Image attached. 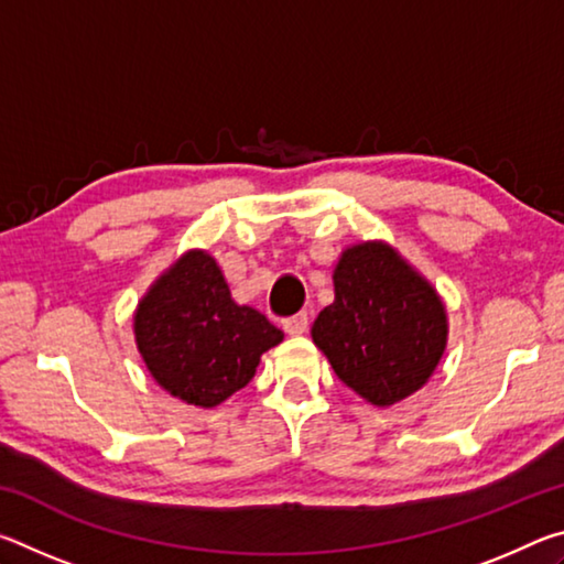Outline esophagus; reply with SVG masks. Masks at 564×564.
I'll return each mask as SVG.
<instances>
[{
	"label": "esophagus",
	"mask_w": 564,
	"mask_h": 564,
	"mask_svg": "<svg viewBox=\"0 0 564 564\" xmlns=\"http://www.w3.org/2000/svg\"><path fill=\"white\" fill-rule=\"evenodd\" d=\"M305 328H308V316H305V313H295V316L283 321V330L289 333V336H303Z\"/></svg>",
	"instance_id": "esophagus-1"
}]
</instances>
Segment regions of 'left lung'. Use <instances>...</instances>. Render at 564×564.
I'll list each match as a JSON object with an SVG mask.
<instances>
[{"mask_svg": "<svg viewBox=\"0 0 564 564\" xmlns=\"http://www.w3.org/2000/svg\"><path fill=\"white\" fill-rule=\"evenodd\" d=\"M333 293L311 338L352 393L390 408L431 380L447 346V311L393 246H348L333 269Z\"/></svg>", "mask_w": 564, "mask_h": 564, "instance_id": "obj_1", "label": "left lung"}]
</instances>
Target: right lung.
<instances>
[{"label": "right lung", "instance_id": "add662e5", "mask_svg": "<svg viewBox=\"0 0 564 564\" xmlns=\"http://www.w3.org/2000/svg\"><path fill=\"white\" fill-rule=\"evenodd\" d=\"M133 338L151 378L196 408H216L251 383L283 330L231 299L221 265L204 248L181 253L133 311Z\"/></svg>", "mask_w": 564, "mask_h": 564}]
</instances>
